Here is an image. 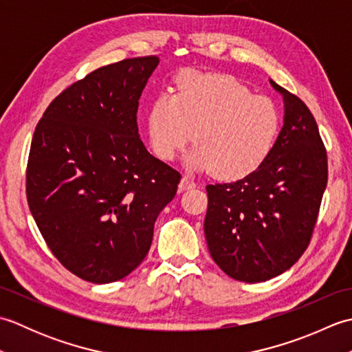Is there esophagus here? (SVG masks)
I'll use <instances>...</instances> for the list:
<instances>
[{
  "instance_id": "34e87169",
  "label": "esophagus",
  "mask_w": 352,
  "mask_h": 352,
  "mask_svg": "<svg viewBox=\"0 0 352 352\" xmlns=\"http://www.w3.org/2000/svg\"><path fill=\"white\" fill-rule=\"evenodd\" d=\"M195 182H193V180H190V178L189 177H183L182 178V180H180V184H178V190H180V192H183V190H189V189H193V188H195Z\"/></svg>"
}]
</instances>
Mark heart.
Returning a JSON list of instances; mask_svg holds the SVG:
<instances>
[{"label":"heart","mask_w":352,"mask_h":352,"mask_svg":"<svg viewBox=\"0 0 352 352\" xmlns=\"http://www.w3.org/2000/svg\"><path fill=\"white\" fill-rule=\"evenodd\" d=\"M148 138L159 159L174 160L190 144L193 169L212 170L221 180H241L271 154L280 130L275 104L252 95L230 76L186 71L175 94L163 92L148 111Z\"/></svg>","instance_id":"1"}]
</instances>
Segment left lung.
<instances>
[{
  "mask_svg": "<svg viewBox=\"0 0 352 352\" xmlns=\"http://www.w3.org/2000/svg\"><path fill=\"white\" fill-rule=\"evenodd\" d=\"M283 96V129L251 175L208 184L204 234L223 272L245 283L286 272L309 246L327 188V151L307 106L272 80Z\"/></svg>",
  "mask_w": 352,
  "mask_h": 352,
  "instance_id": "8db88e82",
  "label": "left lung"
}]
</instances>
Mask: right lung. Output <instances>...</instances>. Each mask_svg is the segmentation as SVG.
Segmentation results:
<instances>
[{
  "label": "right lung",
  "mask_w": 352,
  "mask_h": 352,
  "mask_svg": "<svg viewBox=\"0 0 352 352\" xmlns=\"http://www.w3.org/2000/svg\"><path fill=\"white\" fill-rule=\"evenodd\" d=\"M159 57L111 63L63 91L36 126L28 207L60 263L86 281L124 278L149 251L180 174L146 151L139 98Z\"/></svg>",
  "instance_id": "add662e5"
}]
</instances>
